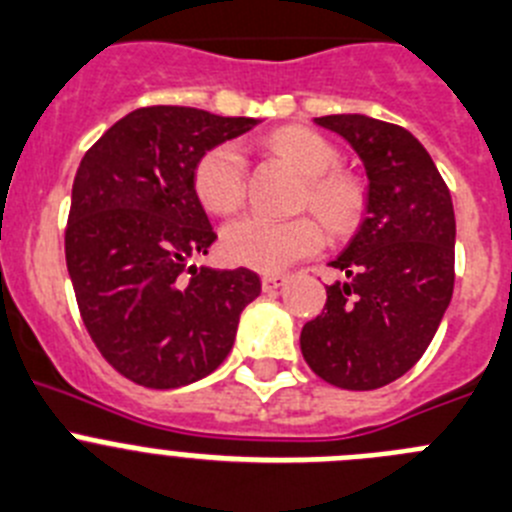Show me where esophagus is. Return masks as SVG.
<instances>
[{"mask_svg":"<svg viewBox=\"0 0 512 512\" xmlns=\"http://www.w3.org/2000/svg\"><path fill=\"white\" fill-rule=\"evenodd\" d=\"M285 275H275V273H267V275H262V290H265V293H273V290H278L280 285H285Z\"/></svg>","mask_w":512,"mask_h":512,"instance_id":"esophagus-1","label":"esophagus"}]
</instances>
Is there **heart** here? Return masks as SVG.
Returning a JSON list of instances; mask_svg holds the SVG:
<instances>
[{"label": "heart", "mask_w": 512, "mask_h": 512, "mask_svg": "<svg viewBox=\"0 0 512 512\" xmlns=\"http://www.w3.org/2000/svg\"><path fill=\"white\" fill-rule=\"evenodd\" d=\"M267 150L306 178L303 206H311L334 232H344L362 211V188L339 173L342 155L331 140L303 127H285L267 137ZM193 188L201 204L214 214H232L245 201L247 158L239 142H222L206 150L193 168ZM326 232L313 216L270 219L247 214L222 232V252L229 262L260 273H280L293 262L324 247Z\"/></svg>", "instance_id": "b5f03b06"}]
</instances>
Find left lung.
Wrapping results in <instances>:
<instances>
[{
    "mask_svg": "<svg viewBox=\"0 0 512 512\" xmlns=\"http://www.w3.org/2000/svg\"><path fill=\"white\" fill-rule=\"evenodd\" d=\"M316 124L342 135L367 170V216L329 265L324 311L301 331V352L321 380L375 390L423 357L454 290V206L426 147L398 124L329 114Z\"/></svg>",
    "mask_w": 512,
    "mask_h": 512,
    "instance_id": "1",
    "label": "left lung"
}]
</instances>
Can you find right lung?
Wrapping results in <instances>:
<instances>
[{"instance_id":"obj_1","label":"right lung","mask_w":512,"mask_h":512,"mask_svg":"<svg viewBox=\"0 0 512 512\" xmlns=\"http://www.w3.org/2000/svg\"><path fill=\"white\" fill-rule=\"evenodd\" d=\"M255 124L193 107H142L112 124L78 165L66 224L78 311L101 357L142 388H181L214 372L232 349L239 313L260 296L247 267L191 265L216 239L193 168Z\"/></svg>"}]
</instances>
